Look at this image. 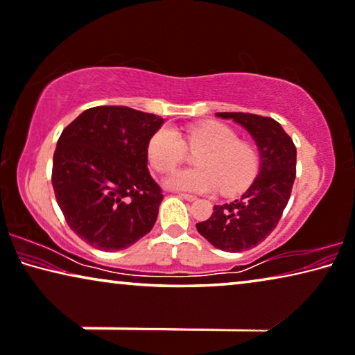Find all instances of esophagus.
Here are the masks:
<instances>
[{
	"mask_svg": "<svg viewBox=\"0 0 355 355\" xmlns=\"http://www.w3.org/2000/svg\"><path fill=\"white\" fill-rule=\"evenodd\" d=\"M179 196H181V198H184V200H187V201L196 200V196L195 195H190V193H179Z\"/></svg>",
	"mask_w": 355,
	"mask_h": 355,
	"instance_id": "obj_1",
	"label": "esophagus"
}]
</instances>
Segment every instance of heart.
<instances>
[{
  "label": "heart",
  "mask_w": 355,
  "mask_h": 355,
  "mask_svg": "<svg viewBox=\"0 0 355 355\" xmlns=\"http://www.w3.org/2000/svg\"><path fill=\"white\" fill-rule=\"evenodd\" d=\"M185 143L196 152V168L174 171L165 179L171 190L182 192L236 193L257 176L260 157L255 146L239 141L233 128L220 122H206L187 130ZM147 157L155 171L168 173L185 159V144L171 127H162L147 144Z\"/></svg>",
  "instance_id": "obj_1"
}]
</instances>
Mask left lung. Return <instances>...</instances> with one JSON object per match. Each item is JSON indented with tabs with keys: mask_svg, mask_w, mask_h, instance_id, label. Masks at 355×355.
<instances>
[{
	"mask_svg": "<svg viewBox=\"0 0 355 355\" xmlns=\"http://www.w3.org/2000/svg\"><path fill=\"white\" fill-rule=\"evenodd\" d=\"M216 116L248 130L259 147L260 170L241 198L216 205L208 220L196 223V230L217 249L243 252L263 241L279 222L295 181L297 149L275 119L248 112Z\"/></svg>",
	"mask_w": 355,
	"mask_h": 355,
	"instance_id": "8db88e82",
	"label": "left lung"
}]
</instances>
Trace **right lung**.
Wrapping results in <instances>:
<instances>
[{
	"instance_id": "1",
	"label": "right lung",
	"mask_w": 355,
	"mask_h": 355,
	"mask_svg": "<svg viewBox=\"0 0 355 355\" xmlns=\"http://www.w3.org/2000/svg\"><path fill=\"white\" fill-rule=\"evenodd\" d=\"M163 122L127 106H96L60 135L53 192L71 230L92 248L127 249L154 227L163 195L147 170V144Z\"/></svg>"
}]
</instances>
